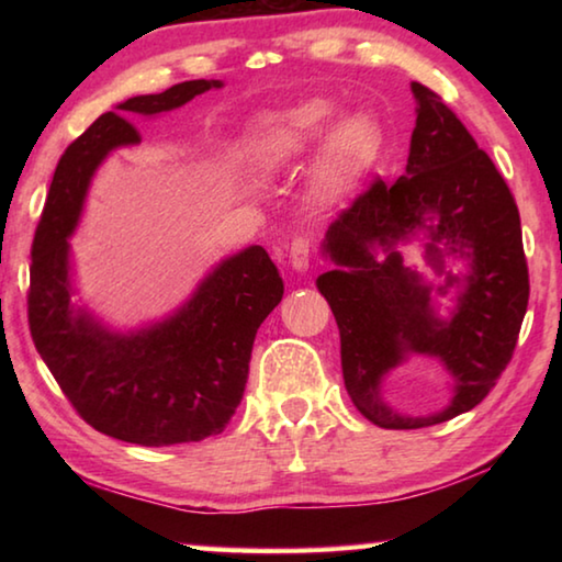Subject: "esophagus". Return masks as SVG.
<instances>
[{
	"label": "esophagus",
	"mask_w": 562,
	"mask_h": 562,
	"mask_svg": "<svg viewBox=\"0 0 562 562\" xmlns=\"http://www.w3.org/2000/svg\"><path fill=\"white\" fill-rule=\"evenodd\" d=\"M310 258H312V245L307 237H297L290 245V265L294 272H307L310 270Z\"/></svg>",
	"instance_id": "obj_1"
}]
</instances>
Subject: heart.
I'll return each instance as SVG.
<instances>
[{"label": "heart", "mask_w": 562, "mask_h": 562, "mask_svg": "<svg viewBox=\"0 0 562 562\" xmlns=\"http://www.w3.org/2000/svg\"><path fill=\"white\" fill-rule=\"evenodd\" d=\"M331 99H304L258 113L245 131L243 150L255 173L274 178L302 166L322 146L312 168V195L331 203L357 183L382 146L372 113L355 111L339 121Z\"/></svg>", "instance_id": "1"}]
</instances>
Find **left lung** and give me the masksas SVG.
Listing matches in <instances>:
<instances>
[{
    "instance_id": "8db88e82",
    "label": "left lung",
    "mask_w": 562,
    "mask_h": 562,
    "mask_svg": "<svg viewBox=\"0 0 562 562\" xmlns=\"http://www.w3.org/2000/svg\"><path fill=\"white\" fill-rule=\"evenodd\" d=\"M416 126L406 170L374 180L319 245L335 270L317 290L341 341L347 394L382 429H422L471 412L513 357L528 307L520 215L506 180L456 113L412 81ZM418 241L427 272L403 260ZM464 270L452 272V262ZM412 356L450 374V404L414 417L383 398V382Z\"/></svg>"
}]
</instances>
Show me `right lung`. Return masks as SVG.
<instances>
[{
	"label": "right lung",
	"mask_w": 562,
	"mask_h": 562,
	"mask_svg": "<svg viewBox=\"0 0 562 562\" xmlns=\"http://www.w3.org/2000/svg\"><path fill=\"white\" fill-rule=\"evenodd\" d=\"M221 79L140 93L101 113L64 150L32 245L30 329L61 392L93 429L138 446H173L221 434L240 404L252 341L278 307L284 282L260 245L215 262L173 312L113 327L76 300L71 237L97 170L119 148L138 146L131 119H156Z\"/></svg>",
	"instance_id": "right-lung-1"
}]
</instances>
